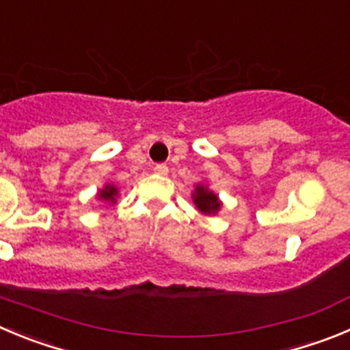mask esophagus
<instances>
[{"label": "esophagus", "instance_id": "esophagus-1", "mask_svg": "<svg viewBox=\"0 0 350 350\" xmlns=\"http://www.w3.org/2000/svg\"><path fill=\"white\" fill-rule=\"evenodd\" d=\"M153 171H155L157 174H160V176H165L169 172V167L165 164H157L155 167H153Z\"/></svg>", "mask_w": 350, "mask_h": 350}]
</instances>
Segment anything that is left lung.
<instances>
[{
  "label": "left lung",
  "mask_w": 350,
  "mask_h": 350,
  "mask_svg": "<svg viewBox=\"0 0 350 350\" xmlns=\"http://www.w3.org/2000/svg\"><path fill=\"white\" fill-rule=\"evenodd\" d=\"M191 198H193V204L198 208V212L205 215H215L223 207V202L219 200L217 193H214L208 188L207 183H197Z\"/></svg>",
  "instance_id": "left-lung-1"
}]
</instances>
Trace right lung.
Returning a JSON list of instances; mask_svg holds the SVG:
<instances>
[{
	"instance_id": "right-lung-1",
	"label": "right lung",
	"mask_w": 350,
	"mask_h": 350,
	"mask_svg": "<svg viewBox=\"0 0 350 350\" xmlns=\"http://www.w3.org/2000/svg\"><path fill=\"white\" fill-rule=\"evenodd\" d=\"M117 197H119V188H117L113 183H105V186H103L101 190H98V193H96L98 200L109 202V204H112V205H116Z\"/></svg>"
}]
</instances>
